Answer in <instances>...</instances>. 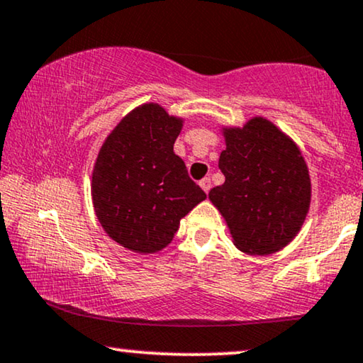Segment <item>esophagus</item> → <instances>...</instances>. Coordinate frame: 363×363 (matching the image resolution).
<instances>
[{"instance_id":"34e87169","label":"esophagus","mask_w":363,"mask_h":363,"mask_svg":"<svg viewBox=\"0 0 363 363\" xmlns=\"http://www.w3.org/2000/svg\"><path fill=\"white\" fill-rule=\"evenodd\" d=\"M200 186L203 188V191L208 193V191H210V188H211V180H210V178H208V177H205L203 180H200Z\"/></svg>"}]
</instances>
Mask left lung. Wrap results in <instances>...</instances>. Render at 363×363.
<instances>
[{
    "instance_id": "8db88e82",
    "label": "left lung",
    "mask_w": 363,
    "mask_h": 363,
    "mask_svg": "<svg viewBox=\"0 0 363 363\" xmlns=\"http://www.w3.org/2000/svg\"><path fill=\"white\" fill-rule=\"evenodd\" d=\"M218 167L225 183L208 196L227 220L240 250L279 252L298 233L310 205V178L302 153L263 118L227 130Z\"/></svg>"
}]
</instances>
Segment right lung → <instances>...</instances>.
I'll use <instances>...</instances> for the list:
<instances>
[{
  "instance_id": "right-lung-1",
  "label": "right lung",
  "mask_w": 363,
  "mask_h": 363,
  "mask_svg": "<svg viewBox=\"0 0 363 363\" xmlns=\"http://www.w3.org/2000/svg\"><path fill=\"white\" fill-rule=\"evenodd\" d=\"M180 130L182 120L150 103L126 115L100 150L93 205L105 232L128 250H162L206 199L173 152Z\"/></svg>"
}]
</instances>
